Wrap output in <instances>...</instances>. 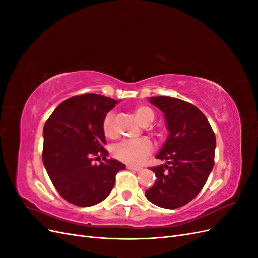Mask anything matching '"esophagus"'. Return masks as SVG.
I'll list each match as a JSON object with an SVG mask.
<instances>
[{
    "instance_id": "34e87169",
    "label": "esophagus",
    "mask_w": 258,
    "mask_h": 258,
    "mask_svg": "<svg viewBox=\"0 0 258 258\" xmlns=\"http://www.w3.org/2000/svg\"><path fill=\"white\" fill-rule=\"evenodd\" d=\"M127 169L131 170V171H135V172H140V171L142 170V168H137V167H132V166H127Z\"/></svg>"
}]
</instances>
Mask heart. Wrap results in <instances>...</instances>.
<instances>
[{
	"instance_id": "obj_1",
	"label": "heart",
	"mask_w": 258,
	"mask_h": 258,
	"mask_svg": "<svg viewBox=\"0 0 258 258\" xmlns=\"http://www.w3.org/2000/svg\"><path fill=\"white\" fill-rule=\"evenodd\" d=\"M135 114L139 121L144 126L150 124L154 118L155 113L151 107L145 105H139L135 108ZM113 113H107L102 122V130L105 137L112 138L114 136L113 131ZM153 145L150 140L139 139V140H127L118 144H116L112 148V154L116 159L122 162L129 163L132 166H139L143 163L148 155L152 153Z\"/></svg>"
}]
</instances>
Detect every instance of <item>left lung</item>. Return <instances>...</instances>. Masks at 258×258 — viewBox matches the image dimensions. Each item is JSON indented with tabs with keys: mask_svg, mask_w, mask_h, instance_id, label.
<instances>
[{
	"mask_svg": "<svg viewBox=\"0 0 258 258\" xmlns=\"http://www.w3.org/2000/svg\"><path fill=\"white\" fill-rule=\"evenodd\" d=\"M150 102L165 114L169 135L156 156L166 163L151 169L156 181L145 196L160 208L177 209L204 188L214 166L215 135L191 103L166 96L151 97Z\"/></svg>",
	"mask_w": 258,
	"mask_h": 258,
	"instance_id": "8db88e82",
	"label": "left lung"
}]
</instances>
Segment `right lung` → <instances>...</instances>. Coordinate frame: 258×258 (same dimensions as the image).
<instances>
[{
    "label": "right lung",
    "instance_id": "obj_1",
    "mask_svg": "<svg viewBox=\"0 0 258 258\" xmlns=\"http://www.w3.org/2000/svg\"><path fill=\"white\" fill-rule=\"evenodd\" d=\"M117 101L86 93L60 103L45 122L43 162L54 188L70 204L91 207L103 201L115 185V175L126 166L107 159L102 130L105 115ZM91 155L102 157L99 166Z\"/></svg>",
    "mask_w": 258,
    "mask_h": 258
}]
</instances>
